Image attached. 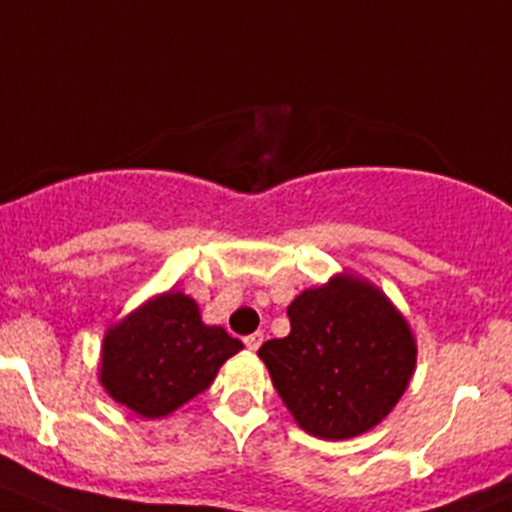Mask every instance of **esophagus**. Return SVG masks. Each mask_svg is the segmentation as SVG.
Instances as JSON below:
<instances>
[{
  "label": "esophagus",
  "instance_id": "34e87169",
  "mask_svg": "<svg viewBox=\"0 0 512 512\" xmlns=\"http://www.w3.org/2000/svg\"><path fill=\"white\" fill-rule=\"evenodd\" d=\"M262 340H265V335H262V332H252V335L245 337V347H247V350L255 352L257 347L262 345Z\"/></svg>",
  "mask_w": 512,
  "mask_h": 512
}]
</instances>
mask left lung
Segmentation results:
<instances>
[{
	"label": "left lung",
	"mask_w": 512,
	"mask_h": 512,
	"mask_svg": "<svg viewBox=\"0 0 512 512\" xmlns=\"http://www.w3.org/2000/svg\"><path fill=\"white\" fill-rule=\"evenodd\" d=\"M290 335L257 350L305 433L347 440L388 418L418 362L410 322L365 277L340 272L287 307Z\"/></svg>",
	"instance_id": "1"
}]
</instances>
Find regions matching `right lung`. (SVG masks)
<instances>
[{
	"label": "right lung",
	"mask_w": 512,
	"mask_h": 512,
	"mask_svg": "<svg viewBox=\"0 0 512 512\" xmlns=\"http://www.w3.org/2000/svg\"><path fill=\"white\" fill-rule=\"evenodd\" d=\"M242 350L220 325H205L200 305L167 290L107 327L99 382L114 403L140 418H167L205 393L217 370Z\"/></svg>",
	"instance_id": "1"
}]
</instances>
